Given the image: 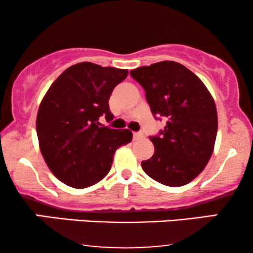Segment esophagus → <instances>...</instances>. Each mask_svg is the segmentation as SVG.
<instances>
[{"instance_id": "esophagus-1", "label": "esophagus", "mask_w": 253, "mask_h": 253, "mask_svg": "<svg viewBox=\"0 0 253 253\" xmlns=\"http://www.w3.org/2000/svg\"><path fill=\"white\" fill-rule=\"evenodd\" d=\"M140 138H143V133H140V132L133 133V139H134V140H136V139H140Z\"/></svg>"}]
</instances>
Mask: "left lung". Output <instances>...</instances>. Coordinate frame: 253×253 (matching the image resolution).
Wrapping results in <instances>:
<instances>
[{"label": "left lung", "mask_w": 253, "mask_h": 253, "mask_svg": "<svg viewBox=\"0 0 253 253\" xmlns=\"http://www.w3.org/2000/svg\"><path fill=\"white\" fill-rule=\"evenodd\" d=\"M143 86L156 119L167 126L150 136L155 153L141 162L143 170L155 181L181 187L202 172L215 144V102L202 81L176 62H159L129 72Z\"/></svg>", "instance_id": "obj_1"}]
</instances>
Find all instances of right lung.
Here are the masks:
<instances>
[{"instance_id": "add662e5", "label": "right lung", "mask_w": 253, "mask_h": 253, "mask_svg": "<svg viewBox=\"0 0 253 253\" xmlns=\"http://www.w3.org/2000/svg\"><path fill=\"white\" fill-rule=\"evenodd\" d=\"M128 70L89 62L66 69L40 103L37 134L46 164L60 182L82 189L106 177L119 147L130 143L132 132L103 126L113 120L109 97Z\"/></svg>"}]
</instances>
